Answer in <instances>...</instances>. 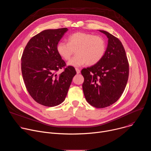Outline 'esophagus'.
I'll list each match as a JSON object with an SVG mask.
<instances>
[{
	"mask_svg": "<svg viewBox=\"0 0 151 151\" xmlns=\"http://www.w3.org/2000/svg\"><path fill=\"white\" fill-rule=\"evenodd\" d=\"M75 69H76V73H77V74H79V73H80V72H81V70H80V69H78V68H76Z\"/></svg>",
	"mask_w": 151,
	"mask_h": 151,
	"instance_id": "1",
	"label": "esophagus"
}]
</instances>
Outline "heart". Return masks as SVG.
Masks as SVG:
<instances>
[{"label":"heart","mask_w":151,"mask_h":151,"mask_svg":"<svg viewBox=\"0 0 151 151\" xmlns=\"http://www.w3.org/2000/svg\"><path fill=\"white\" fill-rule=\"evenodd\" d=\"M68 42L61 41L57 51L64 60H69L76 50V55L68 63L70 66L78 67L85 64L93 66L103 57L106 51L104 39L99 35L78 32L70 35Z\"/></svg>","instance_id":"1"}]
</instances>
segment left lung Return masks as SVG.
<instances>
[{
	"label": "left lung",
	"mask_w": 151,
	"mask_h": 151,
	"mask_svg": "<svg viewBox=\"0 0 151 151\" xmlns=\"http://www.w3.org/2000/svg\"><path fill=\"white\" fill-rule=\"evenodd\" d=\"M99 31L108 38L104 55L97 64L83 69L81 74L85 99L96 108H104L122 96L128 79L129 63L120 40L107 32Z\"/></svg>",
	"instance_id": "left-lung-1"
}]
</instances>
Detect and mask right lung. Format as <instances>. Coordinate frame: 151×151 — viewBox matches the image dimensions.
<instances>
[{
  "mask_svg": "<svg viewBox=\"0 0 151 151\" xmlns=\"http://www.w3.org/2000/svg\"><path fill=\"white\" fill-rule=\"evenodd\" d=\"M67 28L41 32L28 42L21 56V72L26 89L37 103L53 107L65 100L75 69L66 64L57 51ZM63 71L59 75L60 69Z\"/></svg>",
  "mask_w": 151,
  "mask_h": 151,
  "instance_id": "1",
  "label": "right lung"
}]
</instances>
